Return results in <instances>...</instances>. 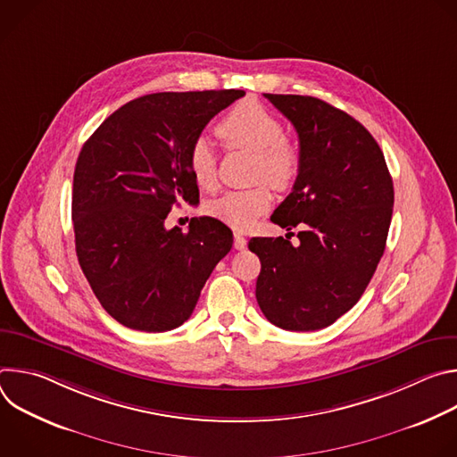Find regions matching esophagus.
Listing matches in <instances>:
<instances>
[{"label":"esophagus","instance_id":"34e87169","mask_svg":"<svg viewBox=\"0 0 457 457\" xmlns=\"http://www.w3.org/2000/svg\"><path fill=\"white\" fill-rule=\"evenodd\" d=\"M233 245H235V249H238V251L245 249V245H247L245 237H244V235H240V233H235V242H233Z\"/></svg>","mask_w":457,"mask_h":457}]
</instances>
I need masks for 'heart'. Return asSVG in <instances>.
I'll use <instances>...</instances> for the list:
<instances>
[{"label": "heart", "instance_id": "1", "mask_svg": "<svg viewBox=\"0 0 457 457\" xmlns=\"http://www.w3.org/2000/svg\"><path fill=\"white\" fill-rule=\"evenodd\" d=\"M219 134L231 148L253 154L251 175L254 180H268L275 189H287L300 173V154L286 141L282 122L262 104L244 101L237 104L220 122ZM187 168L199 186L213 189L217 186V154L206 136H199L189 145ZM273 203L267 182L251 187L231 189L206 203L210 217L235 228L249 229Z\"/></svg>", "mask_w": 457, "mask_h": 457}]
</instances>
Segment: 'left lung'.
<instances>
[{
  "instance_id": "8db88e82",
  "label": "left lung",
  "mask_w": 457,
  "mask_h": 457,
  "mask_svg": "<svg viewBox=\"0 0 457 457\" xmlns=\"http://www.w3.org/2000/svg\"><path fill=\"white\" fill-rule=\"evenodd\" d=\"M295 126L300 173L271 220L289 233L254 237L256 302L286 331H318L363 295L385 251L395 186L367 128L311 96L264 94ZM298 225V245L290 229Z\"/></svg>"
}]
</instances>
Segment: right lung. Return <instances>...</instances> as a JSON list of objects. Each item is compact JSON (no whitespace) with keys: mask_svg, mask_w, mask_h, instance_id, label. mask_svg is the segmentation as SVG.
Segmentation results:
<instances>
[{"mask_svg":"<svg viewBox=\"0 0 457 457\" xmlns=\"http://www.w3.org/2000/svg\"><path fill=\"white\" fill-rule=\"evenodd\" d=\"M244 90L159 92L115 110L83 145L74 171L72 222L79 266L124 328L164 333L193 312L233 245L217 219L166 229L171 208L199 201L189 145Z\"/></svg>","mask_w":457,"mask_h":457,"instance_id":"add662e5","label":"right lung"}]
</instances>
